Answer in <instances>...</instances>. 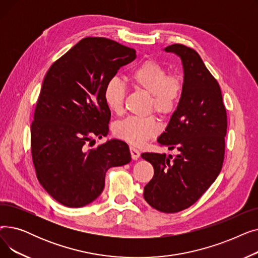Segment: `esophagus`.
Wrapping results in <instances>:
<instances>
[{
    "mask_svg": "<svg viewBox=\"0 0 258 258\" xmlns=\"http://www.w3.org/2000/svg\"><path fill=\"white\" fill-rule=\"evenodd\" d=\"M130 152H131V156L133 160H138L140 157V152L137 150V148H135L133 146L130 147Z\"/></svg>",
    "mask_w": 258,
    "mask_h": 258,
    "instance_id": "esophagus-1",
    "label": "esophagus"
}]
</instances>
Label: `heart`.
I'll list each match as a JSON object with an SVG mask.
<instances>
[{
  "label": "heart",
  "instance_id": "heart-1",
  "mask_svg": "<svg viewBox=\"0 0 258 258\" xmlns=\"http://www.w3.org/2000/svg\"><path fill=\"white\" fill-rule=\"evenodd\" d=\"M133 86L151 95L150 110L167 117L172 114L181 99L183 80L177 74H168L166 68L154 60L139 64L130 73ZM125 96L124 86L117 78H112L103 91V99L108 110L120 114L123 110ZM115 136L133 145H142L155 137L160 131L154 116L144 118L127 117L114 125Z\"/></svg>",
  "mask_w": 258,
  "mask_h": 258
}]
</instances>
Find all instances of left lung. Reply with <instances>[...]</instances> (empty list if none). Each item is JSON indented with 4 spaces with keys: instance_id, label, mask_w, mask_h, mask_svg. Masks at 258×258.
Listing matches in <instances>:
<instances>
[{
    "instance_id": "1",
    "label": "left lung",
    "mask_w": 258,
    "mask_h": 258,
    "mask_svg": "<svg viewBox=\"0 0 258 258\" xmlns=\"http://www.w3.org/2000/svg\"><path fill=\"white\" fill-rule=\"evenodd\" d=\"M181 58L184 70L182 96L163 134L162 146L178 155L144 153L154 177L144 187L153 208L174 213L194 205L221 172L225 155L227 113L222 91L194 49L173 44L164 49Z\"/></svg>"
}]
</instances>
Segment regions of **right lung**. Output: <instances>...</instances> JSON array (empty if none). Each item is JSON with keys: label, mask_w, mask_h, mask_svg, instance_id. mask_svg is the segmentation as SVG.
I'll use <instances>...</instances> for the list:
<instances>
[{"label": "right lung", "mask_w": 258, "mask_h": 258, "mask_svg": "<svg viewBox=\"0 0 258 258\" xmlns=\"http://www.w3.org/2000/svg\"><path fill=\"white\" fill-rule=\"evenodd\" d=\"M136 58V50L105 37H85L54 62L40 90L31 124V154L45 190L67 207H84L104 188L107 169L131 162L118 139L88 150L108 134L106 84Z\"/></svg>", "instance_id": "add662e5"}]
</instances>
